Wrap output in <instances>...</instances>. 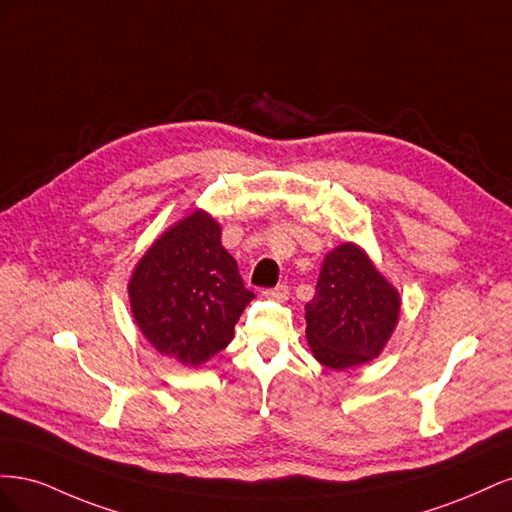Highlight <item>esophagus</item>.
<instances>
[{
  "label": "esophagus",
  "mask_w": 512,
  "mask_h": 512,
  "mask_svg": "<svg viewBox=\"0 0 512 512\" xmlns=\"http://www.w3.org/2000/svg\"><path fill=\"white\" fill-rule=\"evenodd\" d=\"M265 297H267V299H273V301L284 303V301H288V297H290V288H288L286 284L269 288V290H265Z\"/></svg>",
  "instance_id": "esophagus-1"
}]
</instances>
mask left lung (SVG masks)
<instances>
[{
	"label": "left lung",
	"instance_id": "8db88e82",
	"mask_svg": "<svg viewBox=\"0 0 512 512\" xmlns=\"http://www.w3.org/2000/svg\"><path fill=\"white\" fill-rule=\"evenodd\" d=\"M401 294L361 245L346 241L324 256L305 335L314 359L335 371L378 359L399 322Z\"/></svg>",
	"mask_w": 512,
	"mask_h": 512
}]
</instances>
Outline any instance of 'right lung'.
Masks as SVG:
<instances>
[{"label": "right lung", "mask_w": 512, "mask_h": 512, "mask_svg": "<svg viewBox=\"0 0 512 512\" xmlns=\"http://www.w3.org/2000/svg\"><path fill=\"white\" fill-rule=\"evenodd\" d=\"M138 331L162 356L200 367L235 337L254 292L222 245V226L194 209L149 245L128 282Z\"/></svg>", "instance_id": "obj_1"}]
</instances>
